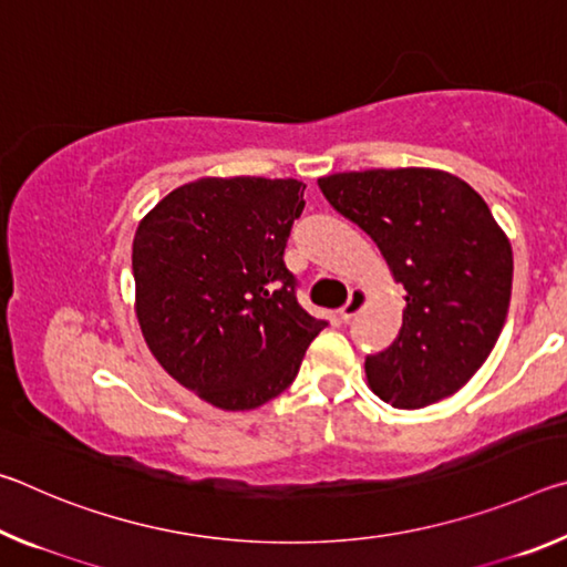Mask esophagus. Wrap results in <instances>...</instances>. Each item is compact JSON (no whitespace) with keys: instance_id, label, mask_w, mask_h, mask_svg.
Returning a JSON list of instances; mask_svg holds the SVG:
<instances>
[{"instance_id":"1","label":"esophagus","mask_w":567,"mask_h":567,"mask_svg":"<svg viewBox=\"0 0 567 567\" xmlns=\"http://www.w3.org/2000/svg\"><path fill=\"white\" fill-rule=\"evenodd\" d=\"M368 300H370V292L364 290V287H352L350 290V297H348V302L342 305V310H340V318L348 322V320H352L354 315H358L364 305H368Z\"/></svg>"}]
</instances>
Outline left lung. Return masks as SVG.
<instances>
[{"mask_svg": "<svg viewBox=\"0 0 567 567\" xmlns=\"http://www.w3.org/2000/svg\"><path fill=\"white\" fill-rule=\"evenodd\" d=\"M318 185L408 292L398 340L364 360L370 390L400 410L455 395L493 352L511 305L513 247L491 207L430 167L338 172Z\"/></svg>", "mask_w": 567, "mask_h": 567, "instance_id": "1", "label": "left lung"}]
</instances>
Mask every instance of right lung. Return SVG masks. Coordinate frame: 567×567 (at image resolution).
Returning a JSON list of instances; mask_svg holds the SVG:
<instances>
[{"label":"right lung","mask_w":567,"mask_h":567,"mask_svg":"<svg viewBox=\"0 0 567 567\" xmlns=\"http://www.w3.org/2000/svg\"><path fill=\"white\" fill-rule=\"evenodd\" d=\"M302 192L297 179L203 177L172 189L134 233V312L147 348L219 410H255L290 388L328 324L297 302L282 260Z\"/></svg>","instance_id":"1"}]
</instances>
